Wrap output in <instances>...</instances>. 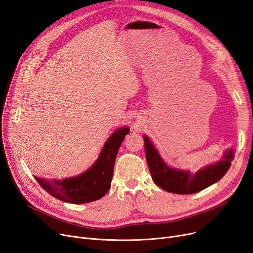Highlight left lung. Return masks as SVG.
<instances>
[{
    "label": "left lung",
    "instance_id": "left-lung-1",
    "mask_svg": "<svg viewBox=\"0 0 253 253\" xmlns=\"http://www.w3.org/2000/svg\"><path fill=\"white\" fill-rule=\"evenodd\" d=\"M144 142L146 160L154 183L174 194H194L216 183L226 174L235 157L233 149H228L220 161L205 166L193 174L189 170L176 169L167 165L147 135H144Z\"/></svg>",
    "mask_w": 253,
    "mask_h": 253
}]
</instances>
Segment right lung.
<instances>
[{
    "instance_id": "right-lung-1",
    "label": "right lung",
    "mask_w": 253,
    "mask_h": 253,
    "mask_svg": "<svg viewBox=\"0 0 253 253\" xmlns=\"http://www.w3.org/2000/svg\"><path fill=\"white\" fill-rule=\"evenodd\" d=\"M129 131V127L117 129L107 138L97 161L76 177L52 180L36 176L34 178L51 196L63 202L82 204L98 200L110 189L119 148Z\"/></svg>"
}]
</instances>
